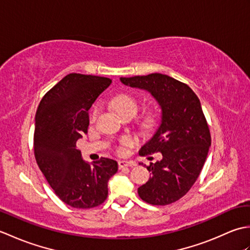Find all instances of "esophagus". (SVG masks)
Returning a JSON list of instances; mask_svg holds the SVG:
<instances>
[{
  "label": "esophagus",
  "instance_id": "34e87169",
  "mask_svg": "<svg viewBox=\"0 0 250 250\" xmlns=\"http://www.w3.org/2000/svg\"><path fill=\"white\" fill-rule=\"evenodd\" d=\"M134 163L131 161H125V160H119L118 161V167L119 168H124V167H133Z\"/></svg>",
  "mask_w": 250,
  "mask_h": 250
}]
</instances>
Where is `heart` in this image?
I'll return each mask as SVG.
<instances>
[{"instance_id":"obj_1","label":"heart","mask_w":250,"mask_h":250,"mask_svg":"<svg viewBox=\"0 0 250 250\" xmlns=\"http://www.w3.org/2000/svg\"><path fill=\"white\" fill-rule=\"evenodd\" d=\"M111 105L113 107L116 109V111L118 114H120L122 117L125 116H132L133 117L137 110H139V103L137 101L132 97L130 94L126 93H120L117 94L111 100ZM101 111V105L100 104H95L92 108L91 111V122H94L97 120V118L100 115ZM158 121V115L155 113H151L149 115H147L144 119H143V125L145 128H151V126L155 125ZM134 144V139L132 136L125 135L122 136L121 139L118 142V145L116 146V151L118 153H124L125 151L126 147H130Z\"/></svg>"}]
</instances>
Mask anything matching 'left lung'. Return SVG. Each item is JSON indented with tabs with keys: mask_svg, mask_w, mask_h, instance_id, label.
<instances>
[{
	"mask_svg": "<svg viewBox=\"0 0 250 250\" xmlns=\"http://www.w3.org/2000/svg\"><path fill=\"white\" fill-rule=\"evenodd\" d=\"M122 83L149 91L162 109L161 125L140 155L162 153L150 163L152 177L137 190L151 205H168L182 199L194 185L210 146V132L199 98L188 84L163 74L121 77Z\"/></svg>",
	"mask_w": 250,
	"mask_h": 250,
	"instance_id": "obj_1",
	"label": "left lung"
}]
</instances>
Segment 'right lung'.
<instances>
[{"label": "right lung", "instance_id": "obj_1", "mask_svg": "<svg viewBox=\"0 0 250 250\" xmlns=\"http://www.w3.org/2000/svg\"><path fill=\"white\" fill-rule=\"evenodd\" d=\"M110 83L107 77L68 74L44 95L36 110V163L58 198L74 208L102 204L108 180L118 171V163L108 158L90 166L76 148L88 131V110Z\"/></svg>", "mask_w": 250, "mask_h": 250}]
</instances>
